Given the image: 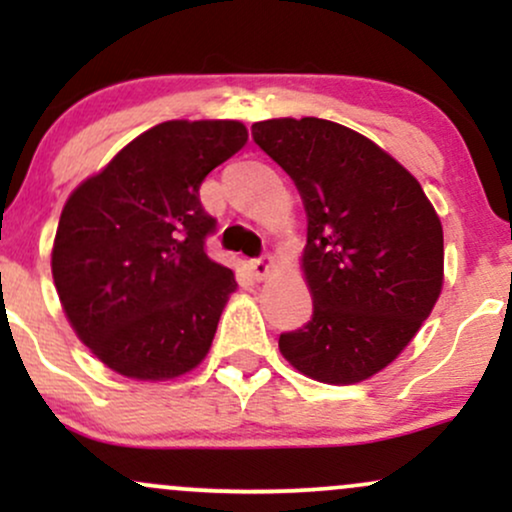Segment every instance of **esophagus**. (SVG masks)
Listing matches in <instances>:
<instances>
[{"label": "esophagus", "instance_id": "1", "mask_svg": "<svg viewBox=\"0 0 512 512\" xmlns=\"http://www.w3.org/2000/svg\"><path fill=\"white\" fill-rule=\"evenodd\" d=\"M269 267H272V257L269 255H262V257H255V260H250V269L257 279H262V276L269 272Z\"/></svg>", "mask_w": 512, "mask_h": 512}]
</instances>
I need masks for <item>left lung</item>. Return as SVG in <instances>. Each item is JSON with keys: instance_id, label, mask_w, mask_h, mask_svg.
<instances>
[{"instance_id": "obj_1", "label": "left lung", "mask_w": 512, "mask_h": 512, "mask_svg": "<svg viewBox=\"0 0 512 512\" xmlns=\"http://www.w3.org/2000/svg\"><path fill=\"white\" fill-rule=\"evenodd\" d=\"M252 139L301 192L313 317L279 349L308 378H370L419 332L443 286V226L419 180L378 144L320 117L264 120Z\"/></svg>"}]
</instances>
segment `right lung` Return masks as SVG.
Masks as SVG:
<instances>
[{
	"mask_svg": "<svg viewBox=\"0 0 512 512\" xmlns=\"http://www.w3.org/2000/svg\"><path fill=\"white\" fill-rule=\"evenodd\" d=\"M236 120L151 127L64 204L52 279L79 339L108 368L168 380L207 356L236 276L207 255L199 185L238 154Z\"/></svg>",
	"mask_w": 512,
	"mask_h": 512,
	"instance_id": "right-lung-1",
	"label": "right lung"
}]
</instances>
